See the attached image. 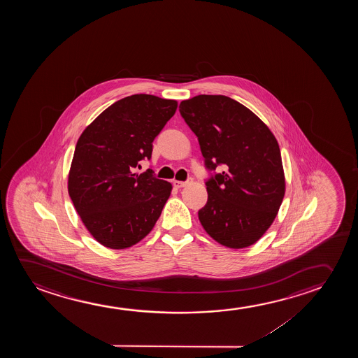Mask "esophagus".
<instances>
[{"instance_id": "obj_1", "label": "esophagus", "mask_w": 358, "mask_h": 358, "mask_svg": "<svg viewBox=\"0 0 358 358\" xmlns=\"http://www.w3.org/2000/svg\"><path fill=\"white\" fill-rule=\"evenodd\" d=\"M191 181H186V182H182V181H173V186L176 187V188H182V187H186L187 185H189L191 183Z\"/></svg>"}]
</instances>
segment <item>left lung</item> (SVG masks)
<instances>
[{"instance_id": "left-lung-1", "label": "left lung", "mask_w": 358, "mask_h": 358, "mask_svg": "<svg viewBox=\"0 0 358 358\" xmlns=\"http://www.w3.org/2000/svg\"><path fill=\"white\" fill-rule=\"evenodd\" d=\"M180 113L198 137L206 167L224 166L206 182L208 201L198 211L201 226L229 248L255 245L284 199L279 143L255 113L225 95L183 100Z\"/></svg>"}]
</instances>
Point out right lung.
Wrapping results in <instances>:
<instances>
[{"instance_id":"1","label":"right lung","mask_w":358,"mask_h":358,"mask_svg":"<svg viewBox=\"0 0 358 358\" xmlns=\"http://www.w3.org/2000/svg\"><path fill=\"white\" fill-rule=\"evenodd\" d=\"M176 100L149 94L121 99L80 134L69 172V194L89 234L111 250L137 245L152 230L172 185L137 173L152 142L175 115Z\"/></svg>"}]
</instances>
